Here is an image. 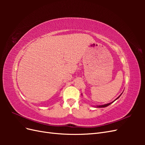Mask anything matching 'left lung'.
Returning <instances> with one entry per match:
<instances>
[{"label": "left lung", "mask_w": 145, "mask_h": 145, "mask_svg": "<svg viewBox=\"0 0 145 145\" xmlns=\"http://www.w3.org/2000/svg\"><path fill=\"white\" fill-rule=\"evenodd\" d=\"M122 93L118 96V97L116 99V100H114L113 101V102H111V103H107V104H105V105H96V106H94L95 108H105V107H106V106H109V105H111V103H112L114 102H115V101L117 100V99H118V98H119L120 97V95L122 94Z\"/></svg>", "instance_id": "8db88e82"}]
</instances>
